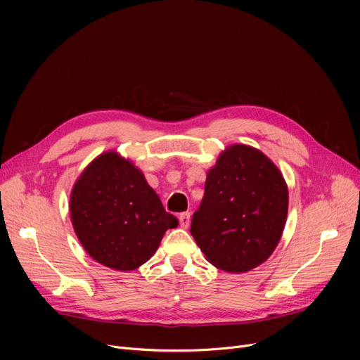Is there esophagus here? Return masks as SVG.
<instances>
[{"instance_id": "34e87169", "label": "esophagus", "mask_w": 360, "mask_h": 360, "mask_svg": "<svg viewBox=\"0 0 360 360\" xmlns=\"http://www.w3.org/2000/svg\"><path fill=\"white\" fill-rule=\"evenodd\" d=\"M178 219H179V224H181V228H184V229H186L188 226H190V223H191V214L188 213V212H185V213H181Z\"/></svg>"}]
</instances>
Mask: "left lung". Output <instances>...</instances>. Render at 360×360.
I'll list each match as a JSON object with an SVG mask.
<instances>
[{"label":"left lung","mask_w":360,"mask_h":360,"mask_svg":"<svg viewBox=\"0 0 360 360\" xmlns=\"http://www.w3.org/2000/svg\"><path fill=\"white\" fill-rule=\"evenodd\" d=\"M288 186L259 150L235 144L207 174L191 235L214 267L245 273L276 250L288 217Z\"/></svg>","instance_id":"1"}]
</instances>
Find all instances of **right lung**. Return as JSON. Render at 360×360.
<instances>
[{
  "instance_id": "1",
  "label": "right lung",
  "mask_w": 360,
  "mask_h": 360,
  "mask_svg": "<svg viewBox=\"0 0 360 360\" xmlns=\"http://www.w3.org/2000/svg\"><path fill=\"white\" fill-rule=\"evenodd\" d=\"M70 212L87 254L121 271L148 261L165 232L178 226L144 175L115 151L101 155L84 169L72 188Z\"/></svg>"
}]
</instances>
